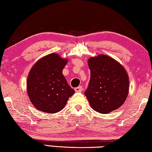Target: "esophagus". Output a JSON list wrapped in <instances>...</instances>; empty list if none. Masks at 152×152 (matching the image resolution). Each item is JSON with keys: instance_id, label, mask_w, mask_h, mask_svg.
<instances>
[{"instance_id": "esophagus-1", "label": "esophagus", "mask_w": 152, "mask_h": 152, "mask_svg": "<svg viewBox=\"0 0 152 152\" xmlns=\"http://www.w3.org/2000/svg\"><path fill=\"white\" fill-rule=\"evenodd\" d=\"M83 89V88L82 86H79V87H76L75 88V92H81Z\"/></svg>"}]
</instances>
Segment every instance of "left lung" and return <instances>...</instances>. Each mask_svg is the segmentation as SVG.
I'll return each instance as SVG.
<instances>
[{
	"instance_id": "left-lung-1",
	"label": "left lung",
	"mask_w": 152,
	"mask_h": 152,
	"mask_svg": "<svg viewBox=\"0 0 152 152\" xmlns=\"http://www.w3.org/2000/svg\"><path fill=\"white\" fill-rule=\"evenodd\" d=\"M88 65L91 79L85 94L91 108L101 114L118 109L129 92V77L124 67L104 54L90 58Z\"/></svg>"
}]
</instances>
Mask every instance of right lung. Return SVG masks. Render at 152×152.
I'll list each match as a JSON object with an SVG mask.
<instances>
[{"instance_id":"add662e5","label":"right lung","mask_w":152,"mask_h":152,"mask_svg":"<svg viewBox=\"0 0 152 152\" xmlns=\"http://www.w3.org/2000/svg\"><path fill=\"white\" fill-rule=\"evenodd\" d=\"M67 61L58 53H50L31 67L27 78V93L36 109L45 113H58L75 93L62 73Z\"/></svg>"}]
</instances>
